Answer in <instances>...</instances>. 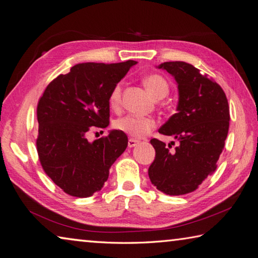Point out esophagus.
Instances as JSON below:
<instances>
[{
  "label": "esophagus",
  "instance_id": "esophagus-1",
  "mask_svg": "<svg viewBox=\"0 0 258 258\" xmlns=\"http://www.w3.org/2000/svg\"><path fill=\"white\" fill-rule=\"evenodd\" d=\"M138 144H139V141H138V140H135V139H133V138H130V139L128 140V147H129V148H134V147H136Z\"/></svg>",
  "mask_w": 258,
  "mask_h": 258
}]
</instances>
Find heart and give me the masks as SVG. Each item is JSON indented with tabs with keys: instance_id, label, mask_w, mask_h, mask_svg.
<instances>
[{
	"instance_id": "b5f03b06",
	"label": "heart",
	"mask_w": 258,
	"mask_h": 258,
	"mask_svg": "<svg viewBox=\"0 0 258 258\" xmlns=\"http://www.w3.org/2000/svg\"><path fill=\"white\" fill-rule=\"evenodd\" d=\"M144 85L154 99H161L169 93V84L163 76L159 74H150L144 78ZM109 106L111 109H119L121 104V84L114 85L109 94ZM156 120L147 117H139L135 114H127L114 121V128L122 131L131 138L141 139L156 128Z\"/></svg>"
}]
</instances>
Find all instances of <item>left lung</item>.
<instances>
[{
	"instance_id": "1",
	"label": "left lung",
	"mask_w": 258,
	"mask_h": 258,
	"mask_svg": "<svg viewBox=\"0 0 258 258\" xmlns=\"http://www.w3.org/2000/svg\"><path fill=\"white\" fill-rule=\"evenodd\" d=\"M159 68L175 78L180 96L177 112L159 133L173 136L180 145L171 150V145L151 139L156 158L148 173L159 191L182 196L196 191L216 170L230 127V107L221 86L191 64L165 61Z\"/></svg>"
}]
</instances>
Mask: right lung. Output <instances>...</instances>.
<instances>
[{
  "label": "right lung",
  "instance_id": "1",
  "mask_svg": "<svg viewBox=\"0 0 258 258\" xmlns=\"http://www.w3.org/2000/svg\"><path fill=\"white\" fill-rule=\"evenodd\" d=\"M135 60L83 62L51 81L37 104L36 149L44 172L65 193L88 198L100 191L128 146L120 130L89 142L90 130L109 124V94Z\"/></svg>",
  "mask_w": 258,
  "mask_h": 258
}]
</instances>
